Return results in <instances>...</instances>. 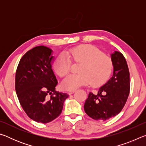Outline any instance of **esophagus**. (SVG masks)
I'll list each match as a JSON object with an SVG mask.
<instances>
[{"instance_id": "esophagus-1", "label": "esophagus", "mask_w": 146, "mask_h": 146, "mask_svg": "<svg viewBox=\"0 0 146 146\" xmlns=\"http://www.w3.org/2000/svg\"><path fill=\"white\" fill-rule=\"evenodd\" d=\"M76 91V90H70L69 91V94H70V95H71V94H73V93H74Z\"/></svg>"}]
</instances>
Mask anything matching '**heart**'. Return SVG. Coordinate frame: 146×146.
<instances>
[{
	"instance_id": "1",
	"label": "heart",
	"mask_w": 146,
	"mask_h": 146,
	"mask_svg": "<svg viewBox=\"0 0 146 146\" xmlns=\"http://www.w3.org/2000/svg\"><path fill=\"white\" fill-rule=\"evenodd\" d=\"M65 55H60L56 60L54 68L60 76L70 72L71 63L80 64L78 73L71 74L64 78L62 86L66 90H75L80 86L91 84L100 86L110 77L113 70V62L110 56L91 44H84L69 49Z\"/></svg>"
}]
</instances>
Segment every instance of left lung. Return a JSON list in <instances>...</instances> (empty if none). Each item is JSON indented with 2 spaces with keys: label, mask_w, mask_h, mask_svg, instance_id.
Segmentation results:
<instances>
[{
  "label": "left lung",
  "mask_w": 146,
  "mask_h": 146,
  "mask_svg": "<svg viewBox=\"0 0 146 146\" xmlns=\"http://www.w3.org/2000/svg\"><path fill=\"white\" fill-rule=\"evenodd\" d=\"M113 75L100 88L97 95L90 92L86 99L84 111L96 120H106L119 113L126 103L130 91L129 71L122 53L111 54Z\"/></svg>",
  "instance_id": "8db88e82"
}]
</instances>
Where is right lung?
<instances>
[{
  "label": "right lung",
  "instance_id": "obj_1",
  "mask_svg": "<svg viewBox=\"0 0 146 146\" xmlns=\"http://www.w3.org/2000/svg\"><path fill=\"white\" fill-rule=\"evenodd\" d=\"M54 56L48 47H35L21 58L15 75V90L22 108L34 121L48 123L62 111L67 93L55 91L58 82L52 70Z\"/></svg>",
  "mask_w": 146,
  "mask_h": 146
}]
</instances>
